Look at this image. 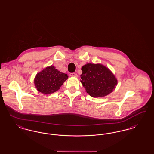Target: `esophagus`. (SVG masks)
Returning a JSON list of instances; mask_svg holds the SVG:
<instances>
[{
  "mask_svg": "<svg viewBox=\"0 0 154 154\" xmlns=\"http://www.w3.org/2000/svg\"><path fill=\"white\" fill-rule=\"evenodd\" d=\"M70 76H71V77H77V74L76 73H70Z\"/></svg>",
  "mask_w": 154,
  "mask_h": 154,
  "instance_id": "34e87169",
  "label": "esophagus"
}]
</instances>
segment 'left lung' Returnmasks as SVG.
Returning a JSON list of instances; mask_svg holds the SVG:
<instances>
[{
	"label": "left lung",
	"instance_id": "left-lung-1",
	"mask_svg": "<svg viewBox=\"0 0 154 154\" xmlns=\"http://www.w3.org/2000/svg\"><path fill=\"white\" fill-rule=\"evenodd\" d=\"M81 70V82L92 97L107 95L113 91L117 84L114 75L102 65L88 63L82 66Z\"/></svg>",
	"mask_w": 154,
	"mask_h": 154
}]
</instances>
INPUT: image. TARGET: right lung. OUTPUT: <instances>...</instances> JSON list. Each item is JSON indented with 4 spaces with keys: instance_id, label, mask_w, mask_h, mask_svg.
Listing matches in <instances>:
<instances>
[{
    "instance_id": "add662e5",
    "label": "right lung",
    "mask_w": 154,
    "mask_h": 154,
    "mask_svg": "<svg viewBox=\"0 0 154 154\" xmlns=\"http://www.w3.org/2000/svg\"><path fill=\"white\" fill-rule=\"evenodd\" d=\"M67 78L66 74L60 72L54 66H51L37 74L34 82L39 92L50 94L57 91Z\"/></svg>"
}]
</instances>
